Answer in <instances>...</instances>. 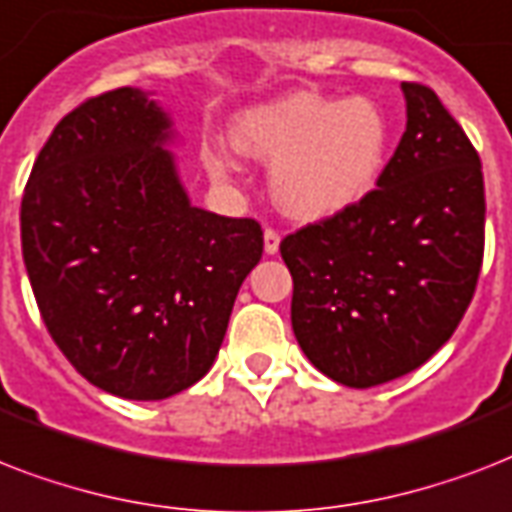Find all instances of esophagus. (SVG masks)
Here are the masks:
<instances>
[{"label": "esophagus", "instance_id": "34e87169", "mask_svg": "<svg viewBox=\"0 0 512 512\" xmlns=\"http://www.w3.org/2000/svg\"><path fill=\"white\" fill-rule=\"evenodd\" d=\"M265 255H276V252H279V241H281V236H279V231H276V228H265Z\"/></svg>", "mask_w": 512, "mask_h": 512}]
</instances>
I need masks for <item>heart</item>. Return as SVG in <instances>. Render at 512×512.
<instances>
[{"label": "heart", "mask_w": 512, "mask_h": 512, "mask_svg": "<svg viewBox=\"0 0 512 512\" xmlns=\"http://www.w3.org/2000/svg\"><path fill=\"white\" fill-rule=\"evenodd\" d=\"M236 151L271 164V196L297 220L340 215L372 191L388 151V122L369 98L332 100L316 92L244 111L233 122ZM207 167L223 177L233 170L223 148L209 146Z\"/></svg>", "instance_id": "1"}]
</instances>
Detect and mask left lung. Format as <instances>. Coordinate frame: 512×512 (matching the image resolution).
I'll list each match as a JSON object with an SVG mask.
<instances>
[{
  "mask_svg": "<svg viewBox=\"0 0 512 512\" xmlns=\"http://www.w3.org/2000/svg\"><path fill=\"white\" fill-rule=\"evenodd\" d=\"M406 132L377 188L281 241L292 329L311 364L348 388L422 366L468 311L484 263V172L425 84H401Z\"/></svg>",
  "mask_w": 512,
  "mask_h": 512,
  "instance_id": "obj_1",
  "label": "left lung"
}]
</instances>
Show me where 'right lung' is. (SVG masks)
Masks as SVG:
<instances>
[{"mask_svg": "<svg viewBox=\"0 0 512 512\" xmlns=\"http://www.w3.org/2000/svg\"><path fill=\"white\" fill-rule=\"evenodd\" d=\"M146 92L87 98L44 143L20 244L44 327L95 388L162 401L209 372L241 281L263 257L252 217L191 207Z\"/></svg>", "mask_w": 512, "mask_h": 512, "instance_id": "right-lung-1", "label": "right lung"}]
</instances>
